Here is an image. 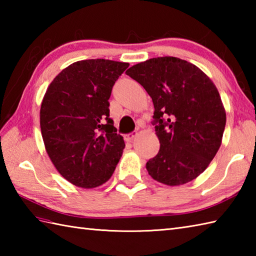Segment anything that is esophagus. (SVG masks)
Listing matches in <instances>:
<instances>
[{
  "label": "esophagus",
  "instance_id": "esophagus-1",
  "mask_svg": "<svg viewBox=\"0 0 256 256\" xmlns=\"http://www.w3.org/2000/svg\"><path fill=\"white\" fill-rule=\"evenodd\" d=\"M136 135H138V132H131V133H128V134H125L124 138H125V140H126V142H132V140H134L135 136H136Z\"/></svg>",
  "mask_w": 256,
  "mask_h": 256
}]
</instances>
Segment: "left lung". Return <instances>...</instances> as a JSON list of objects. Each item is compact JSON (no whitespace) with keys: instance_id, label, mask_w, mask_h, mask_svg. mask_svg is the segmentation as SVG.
<instances>
[{"instance_id":"obj_1","label":"left lung","mask_w":256,"mask_h":256,"mask_svg":"<svg viewBox=\"0 0 256 256\" xmlns=\"http://www.w3.org/2000/svg\"><path fill=\"white\" fill-rule=\"evenodd\" d=\"M144 86L154 104L160 152L146 162L155 180L179 186L194 180L218 152L226 111L214 82L182 59L157 57L125 72Z\"/></svg>"}]
</instances>
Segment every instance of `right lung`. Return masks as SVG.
Returning a JSON list of instances; mask_svg holds the SVG:
<instances>
[{"mask_svg":"<svg viewBox=\"0 0 256 256\" xmlns=\"http://www.w3.org/2000/svg\"><path fill=\"white\" fill-rule=\"evenodd\" d=\"M128 62H74L48 86L40 106L47 154L59 174L81 188L108 182L125 148L110 118L112 88Z\"/></svg>","mask_w":256,"mask_h":256,"instance_id":"right-lung-1","label":"right lung"}]
</instances>
